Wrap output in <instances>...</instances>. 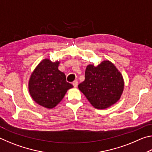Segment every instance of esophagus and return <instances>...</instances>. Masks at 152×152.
Listing matches in <instances>:
<instances>
[{"label":"esophagus","instance_id":"esophagus-1","mask_svg":"<svg viewBox=\"0 0 152 152\" xmlns=\"http://www.w3.org/2000/svg\"><path fill=\"white\" fill-rule=\"evenodd\" d=\"M72 84H73V86H74V88H76L77 86H78V81H76V80H74L73 82H72Z\"/></svg>","mask_w":152,"mask_h":152}]
</instances>
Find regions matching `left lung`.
Listing matches in <instances>:
<instances>
[{
	"label": "left lung",
	"instance_id": "obj_1",
	"mask_svg": "<svg viewBox=\"0 0 152 152\" xmlns=\"http://www.w3.org/2000/svg\"><path fill=\"white\" fill-rule=\"evenodd\" d=\"M78 88L94 108L104 109L120 99L124 90V80L114 64L103 60L96 66L93 64L86 66L85 80Z\"/></svg>",
	"mask_w": 152,
	"mask_h": 152
}]
</instances>
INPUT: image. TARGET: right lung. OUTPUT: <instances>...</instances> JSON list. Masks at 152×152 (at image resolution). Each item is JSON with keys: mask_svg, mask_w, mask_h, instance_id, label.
Here are the masks:
<instances>
[{"mask_svg": "<svg viewBox=\"0 0 152 152\" xmlns=\"http://www.w3.org/2000/svg\"><path fill=\"white\" fill-rule=\"evenodd\" d=\"M60 61L43 59L30 76L28 89L36 103L47 109H53L60 103L66 92L73 86L66 82V75L58 70Z\"/></svg>", "mask_w": 152, "mask_h": 152, "instance_id": "obj_1", "label": "right lung"}]
</instances>
